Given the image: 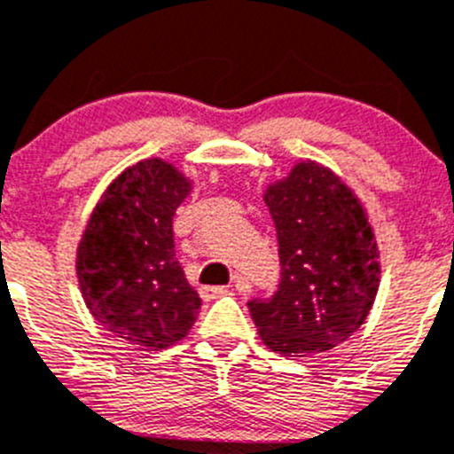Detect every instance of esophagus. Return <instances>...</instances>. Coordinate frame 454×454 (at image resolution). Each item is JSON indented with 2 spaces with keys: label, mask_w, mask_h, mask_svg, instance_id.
I'll list each match as a JSON object with an SVG mask.
<instances>
[{
  "label": "esophagus",
  "mask_w": 454,
  "mask_h": 454,
  "mask_svg": "<svg viewBox=\"0 0 454 454\" xmlns=\"http://www.w3.org/2000/svg\"><path fill=\"white\" fill-rule=\"evenodd\" d=\"M235 287L239 289V292H244V289H248V283L244 278H237ZM199 294H201V298H206V301H212V298H219L223 296V294H228V287H201Z\"/></svg>",
  "instance_id": "34e87169"
}]
</instances>
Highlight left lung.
Instances as JSON below:
<instances>
[{"instance_id":"left-lung-1","label":"left lung","mask_w":454,"mask_h":454,"mask_svg":"<svg viewBox=\"0 0 454 454\" xmlns=\"http://www.w3.org/2000/svg\"><path fill=\"white\" fill-rule=\"evenodd\" d=\"M278 232L280 285L248 303L264 346L283 357L325 353L366 321L380 251L366 210L328 167L301 160L264 192Z\"/></svg>"}]
</instances>
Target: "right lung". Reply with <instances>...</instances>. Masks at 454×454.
Masks as SVG:
<instances>
[{
    "instance_id": "obj_1",
    "label": "right lung",
    "mask_w": 454,
    "mask_h": 454,
    "mask_svg": "<svg viewBox=\"0 0 454 454\" xmlns=\"http://www.w3.org/2000/svg\"><path fill=\"white\" fill-rule=\"evenodd\" d=\"M192 181L169 162L146 158L101 194L76 248L83 301L106 330L130 346L162 350L197 321L201 298L174 251L171 222Z\"/></svg>"
}]
</instances>
